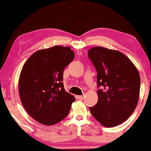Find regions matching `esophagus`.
<instances>
[{
	"label": "esophagus",
	"mask_w": 151,
	"mask_h": 151,
	"mask_svg": "<svg viewBox=\"0 0 151 151\" xmlns=\"http://www.w3.org/2000/svg\"><path fill=\"white\" fill-rule=\"evenodd\" d=\"M77 98L79 99L80 100H83V98H84V96H78Z\"/></svg>",
	"instance_id": "obj_1"
}]
</instances>
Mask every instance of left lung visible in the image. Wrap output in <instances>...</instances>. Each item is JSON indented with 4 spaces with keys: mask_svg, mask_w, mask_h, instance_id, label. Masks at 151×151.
Instances as JSON below:
<instances>
[{
    "mask_svg": "<svg viewBox=\"0 0 151 151\" xmlns=\"http://www.w3.org/2000/svg\"><path fill=\"white\" fill-rule=\"evenodd\" d=\"M88 57L97 71L98 100L89 107L93 116L106 127L120 124L131 116L139 100L140 76L122 53L104 47L90 49Z\"/></svg>",
    "mask_w": 151,
    "mask_h": 151,
    "instance_id": "8db88e82",
    "label": "left lung"
}]
</instances>
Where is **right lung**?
I'll return each instance as SVG.
<instances>
[{
    "label": "right lung",
    "mask_w": 151,
    "mask_h": 151,
    "mask_svg": "<svg viewBox=\"0 0 151 151\" xmlns=\"http://www.w3.org/2000/svg\"><path fill=\"white\" fill-rule=\"evenodd\" d=\"M74 55L70 47L54 46L36 51L24 63L18 82L20 100L39 123L55 124L69 114L76 98L65 91L63 71Z\"/></svg>",
    "instance_id": "right-lung-1"
}]
</instances>
